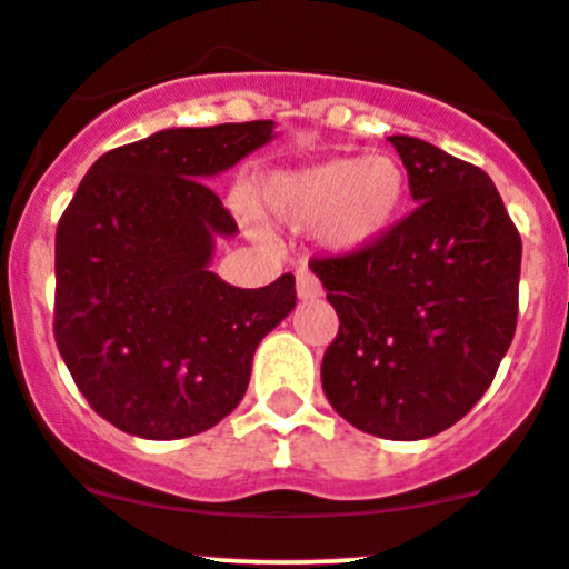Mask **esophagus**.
Instances as JSON below:
<instances>
[{
	"instance_id": "esophagus-1",
	"label": "esophagus",
	"mask_w": 569,
	"mask_h": 569,
	"mask_svg": "<svg viewBox=\"0 0 569 569\" xmlns=\"http://www.w3.org/2000/svg\"><path fill=\"white\" fill-rule=\"evenodd\" d=\"M322 295V286H319L317 274L308 272V269H300L297 272V297L300 300H313V297Z\"/></svg>"
}]
</instances>
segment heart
<instances>
[{
  "instance_id": "b5f03b06",
  "label": "heart",
  "mask_w": 569,
  "mask_h": 569,
  "mask_svg": "<svg viewBox=\"0 0 569 569\" xmlns=\"http://www.w3.org/2000/svg\"><path fill=\"white\" fill-rule=\"evenodd\" d=\"M408 200V174L391 156H347L269 174L261 202L295 230L317 228L333 256H358L391 233Z\"/></svg>"
}]
</instances>
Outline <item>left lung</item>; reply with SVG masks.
<instances>
[{
	"label": "left lung",
	"instance_id": "8db88e82",
	"mask_svg": "<svg viewBox=\"0 0 569 569\" xmlns=\"http://www.w3.org/2000/svg\"><path fill=\"white\" fill-rule=\"evenodd\" d=\"M417 202L358 256L311 261L339 333L322 389L358 431L417 442L459 422L517 328L522 241L483 169L391 136Z\"/></svg>",
	"mask_w": 569,
	"mask_h": 569
}]
</instances>
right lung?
<instances>
[{
    "mask_svg": "<svg viewBox=\"0 0 569 569\" xmlns=\"http://www.w3.org/2000/svg\"><path fill=\"white\" fill-rule=\"evenodd\" d=\"M274 121L169 127L88 169L54 236V341L93 411L141 439H186L244 397L252 356L297 302L295 274L239 289L211 272L239 233L206 180Z\"/></svg>",
    "mask_w": 569,
    "mask_h": 569,
    "instance_id": "1",
    "label": "right lung"
}]
</instances>
